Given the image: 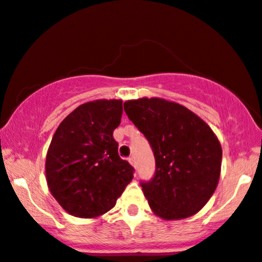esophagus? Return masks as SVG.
Masks as SVG:
<instances>
[{"label": "esophagus", "mask_w": 262, "mask_h": 262, "mask_svg": "<svg viewBox=\"0 0 262 262\" xmlns=\"http://www.w3.org/2000/svg\"><path fill=\"white\" fill-rule=\"evenodd\" d=\"M128 161H129V163H130L132 166H134V167H135V165H137V162H135V157H134V156H130V157H129Z\"/></svg>", "instance_id": "1"}]
</instances>
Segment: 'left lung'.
<instances>
[{"label": "left lung", "mask_w": 262, "mask_h": 262, "mask_svg": "<svg viewBox=\"0 0 262 262\" xmlns=\"http://www.w3.org/2000/svg\"><path fill=\"white\" fill-rule=\"evenodd\" d=\"M124 111L155 156V174L140 183L151 210L163 220L195 215L215 193L221 172L212 129L187 107L159 97L129 100Z\"/></svg>", "instance_id": "obj_1"}]
</instances>
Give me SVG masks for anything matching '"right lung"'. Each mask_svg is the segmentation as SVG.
I'll return each mask as SVG.
<instances>
[{
  "instance_id": "1",
  "label": "right lung",
  "mask_w": 262,
  "mask_h": 262,
  "mask_svg": "<svg viewBox=\"0 0 262 262\" xmlns=\"http://www.w3.org/2000/svg\"><path fill=\"white\" fill-rule=\"evenodd\" d=\"M122 113V100L90 101L56 129L46 155L47 185L71 215H103L133 179L134 168L119 157L113 138Z\"/></svg>"
}]
</instances>
